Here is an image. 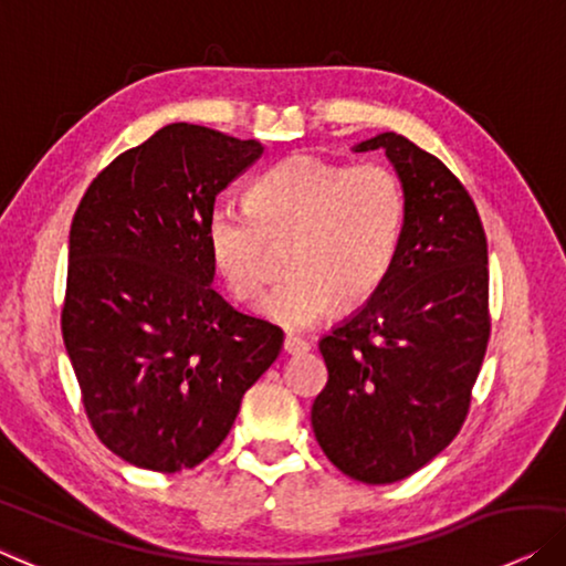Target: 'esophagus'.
Returning a JSON list of instances; mask_svg holds the SVG:
<instances>
[{
    "label": "esophagus",
    "mask_w": 566,
    "mask_h": 566,
    "mask_svg": "<svg viewBox=\"0 0 566 566\" xmlns=\"http://www.w3.org/2000/svg\"><path fill=\"white\" fill-rule=\"evenodd\" d=\"M283 349L289 352V355H298V352H308L311 344H308V339L296 337V334H289V337L283 339Z\"/></svg>",
    "instance_id": "esophagus-1"
}]
</instances>
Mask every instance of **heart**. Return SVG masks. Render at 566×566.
I'll return each mask as SVG.
<instances>
[{"label": "heart", "instance_id": "1", "mask_svg": "<svg viewBox=\"0 0 566 566\" xmlns=\"http://www.w3.org/2000/svg\"><path fill=\"white\" fill-rule=\"evenodd\" d=\"M406 193L385 163L291 155L252 184L248 209L214 203L207 248L229 296L258 301L285 252L289 281L263 301V316L306 329L334 303L357 306L380 289L396 260Z\"/></svg>", "mask_w": 566, "mask_h": 566}]
</instances>
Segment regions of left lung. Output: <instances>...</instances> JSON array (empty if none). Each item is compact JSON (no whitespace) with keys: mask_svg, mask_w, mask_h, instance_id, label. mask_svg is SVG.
<instances>
[{"mask_svg":"<svg viewBox=\"0 0 566 566\" xmlns=\"http://www.w3.org/2000/svg\"><path fill=\"white\" fill-rule=\"evenodd\" d=\"M406 193L390 273L318 342L329 370L311 406L318 447L352 480L388 485L449 447L490 339L488 237L460 178L408 137L382 133Z\"/></svg>","mask_w":566,"mask_h":566,"instance_id":"8db88e82","label":"left lung"}]
</instances>
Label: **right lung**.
<instances>
[{"instance_id": "add662e5", "label": "right lung", "mask_w": 566, "mask_h": 566, "mask_svg": "<svg viewBox=\"0 0 566 566\" xmlns=\"http://www.w3.org/2000/svg\"><path fill=\"white\" fill-rule=\"evenodd\" d=\"M263 155L258 140L176 122L86 188L69 237L61 311L86 419L153 472L191 470L227 439L283 332L211 289L207 217Z\"/></svg>"}]
</instances>
